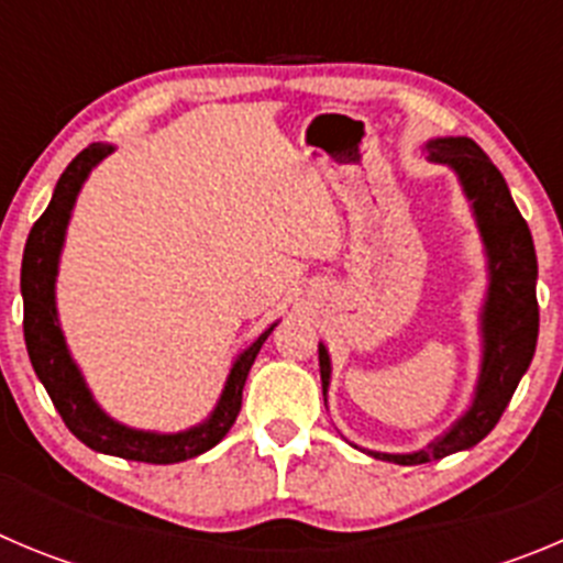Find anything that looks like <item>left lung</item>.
<instances>
[{
	"label": "left lung",
	"instance_id": "8db88e82",
	"mask_svg": "<svg viewBox=\"0 0 563 563\" xmlns=\"http://www.w3.org/2000/svg\"><path fill=\"white\" fill-rule=\"evenodd\" d=\"M430 161L444 163L459 175L461 188L472 202L477 230L488 257V291L481 313L483 358L472 406L444 435L417 453H375L372 459L413 466L439 461L459 450L475 448L486 439L511 402L519 380L528 372L539 339V302H536V250L528 222L514 205L506 177L472 139H430L424 144ZM319 372L328 402L330 355L319 344Z\"/></svg>",
	"mask_w": 563,
	"mask_h": 563
}]
</instances>
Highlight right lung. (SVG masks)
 <instances>
[{"mask_svg": "<svg viewBox=\"0 0 563 563\" xmlns=\"http://www.w3.org/2000/svg\"><path fill=\"white\" fill-rule=\"evenodd\" d=\"M110 152H113L110 144H91L68 163L66 172L57 180L55 194H52L49 208L41 213V219L30 230L24 257H21L24 341H27V353L30 361H33L35 375L44 383L57 413L86 448L104 455H115V459L144 461V464H177V461L197 459V455L208 453L210 448H217L219 441L228 435V430L233 428L235 417L241 411V391H244L246 375H250L252 364H255L257 353H261L264 341L275 330V324L257 335L244 353L233 361V369H230L217 408L197 428L180 430V433L135 430L110 419L97 406L80 369H77L75 358L68 353L66 339H63L55 308V280L77 194H80L82 183L91 175L93 166L104 161Z\"/></svg>", "mask_w": 563, "mask_h": 563, "instance_id": "right-lung-1", "label": "right lung"}]
</instances>
